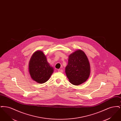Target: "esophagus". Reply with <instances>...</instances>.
<instances>
[{
	"mask_svg": "<svg viewBox=\"0 0 121 121\" xmlns=\"http://www.w3.org/2000/svg\"><path fill=\"white\" fill-rule=\"evenodd\" d=\"M58 72H60V73H63V70H62V69H58Z\"/></svg>",
	"mask_w": 121,
	"mask_h": 121,
	"instance_id": "1",
	"label": "esophagus"
}]
</instances>
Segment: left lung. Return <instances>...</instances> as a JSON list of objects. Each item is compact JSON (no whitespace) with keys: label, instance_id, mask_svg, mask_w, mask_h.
<instances>
[{"label":"left lung","instance_id":"obj_1","mask_svg":"<svg viewBox=\"0 0 121 121\" xmlns=\"http://www.w3.org/2000/svg\"><path fill=\"white\" fill-rule=\"evenodd\" d=\"M90 64L86 54L79 49L70 54L65 73L69 82L78 85L85 82L90 74Z\"/></svg>","mask_w":121,"mask_h":121}]
</instances>
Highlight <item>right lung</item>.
Instances as JSON below:
<instances>
[{"label":"right lung","instance_id":"right-lung-1","mask_svg":"<svg viewBox=\"0 0 121 121\" xmlns=\"http://www.w3.org/2000/svg\"><path fill=\"white\" fill-rule=\"evenodd\" d=\"M29 69L31 78L41 84L48 80L54 71L46 56L40 50L36 51L32 55L29 62Z\"/></svg>","mask_w":121,"mask_h":121}]
</instances>
